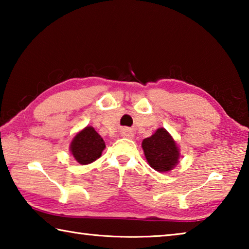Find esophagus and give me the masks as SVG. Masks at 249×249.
Segmentation results:
<instances>
[{
    "label": "esophagus",
    "instance_id": "obj_1",
    "mask_svg": "<svg viewBox=\"0 0 249 249\" xmlns=\"http://www.w3.org/2000/svg\"><path fill=\"white\" fill-rule=\"evenodd\" d=\"M122 134H123V136H126V137H129V138L133 137V134L130 133L129 130H124V132L122 133Z\"/></svg>",
    "mask_w": 249,
    "mask_h": 249
}]
</instances>
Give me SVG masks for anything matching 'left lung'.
<instances>
[{"label":"left lung","mask_w":249,"mask_h":249,"mask_svg":"<svg viewBox=\"0 0 249 249\" xmlns=\"http://www.w3.org/2000/svg\"><path fill=\"white\" fill-rule=\"evenodd\" d=\"M142 146L147 161L155 170L169 171L178 162L179 149L165 128H158L153 136L145 138Z\"/></svg>","instance_id":"left-lung-1"}]
</instances>
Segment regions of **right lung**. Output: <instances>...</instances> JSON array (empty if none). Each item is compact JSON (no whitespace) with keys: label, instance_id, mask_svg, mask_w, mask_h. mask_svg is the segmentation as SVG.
I'll list each match as a JSON object with an SVG mask.
<instances>
[{"label":"right lung","instance_id":"right-lung-1","mask_svg":"<svg viewBox=\"0 0 249 249\" xmlns=\"http://www.w3.org/2000/svg\"><path fill=\"white\" fill-rule=\"evenodd\" d=\"M104 148L103 138L91 126L75 135L70 146L74 159L81 165H88L100 158Z\"/></svg>","mask_w":249,"mask_h":249}]
</instances>
